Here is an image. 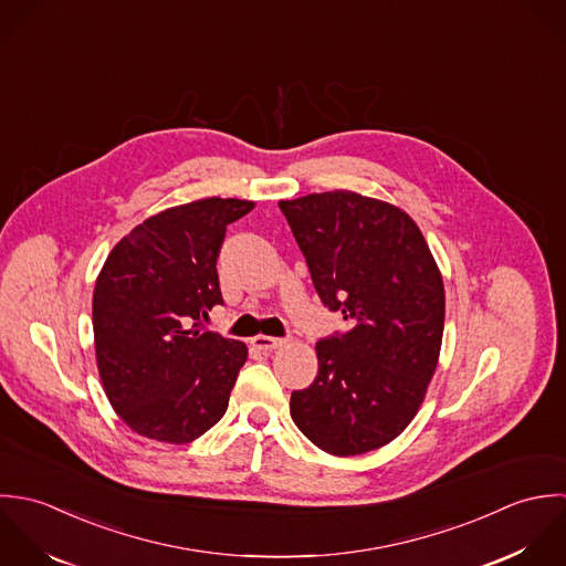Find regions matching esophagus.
<instances>
[{
  "label": "esophagus",
  "instance_id": "esophagus-1",
  "mask_svg": "<svg viewBox=\"0 0 566 566\" xmlns=\"http://www.w3.org/2000/svg\"><path fill=\"white\" fill-rule=\"evenodd\" d=\"M286 343H289V340L275 339V337H266V335H258V337L251 339V345H253L255 349H260V352H273V349L284 347Z\"/></svg>",
  "mask_w": 566,
  "mask_h": 566
}]
</instances>
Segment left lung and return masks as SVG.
I'll list each match as a JSON object with an SVG mask.
<instances>
[{"mask_svg": "<svg viewBox=\"0 0 566 566\" xmlns=\"http://www.w3.org/2000/svg\"><path fill=\"white\" fill-rule=\"evenodd\" d=\"M317 295L349 324L322 339L319 371L291 418L322 451L349 457L396 440L416 418L444 335V282L413 219L349 190L280 201Z\"/></svg>", "mask_w": 566, "mask_h": 566, "instance_id": "left-lung-1", "label": "left lung"}]
</instances>
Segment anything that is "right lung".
<instances>
[{"instance_id":"right-lung-1","label":"right lung","mask_w":566,"mask_h":566,"mask_svg":"<svg viewBox=\"0 0 566 566\" xmlns=\"http://www.w3.org/2000/svg\"><path fill=\"white\" fill-rule=\"evenodd\" d=\"M251 210L219 197L168 208L130 229L103 264L96 363L115 413L142 438L188 444L226 416L247 345L201 319L223 304L217 258L227 226Z\"/></svg>"}]
</instances>
